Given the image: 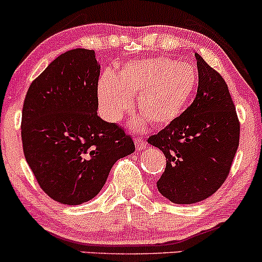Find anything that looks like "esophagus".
<instances>
[{"mask_svg": "<svg viewBox=\"0 0 262 262\" xmlns=\"http://www.w3.org/2000/svg\"><path fill=\"white\" fill-rule=\"evenodd\" d=\"M136 148L138 149V150H143V149L146 148V143L143 139H140V138H137V139H136Z\"/></svg>", "mask_w": 262, "mask_h": 262, "instance_id": "obj_1", "label": "esophagus"}]
</instances>
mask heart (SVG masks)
Masks as SVG:
<instances>
[{
	"mask_svg": "<svg viewBox=\"0 0 262 262\" xmlns=\"http://www.w3.org/2000/svg\"><path fill=\"white\" fill-rule=\"evenodd\" d=\"M198 73L190 63L166 57L145 58L123 66L118 74L104 72L98 80V100L104 116L118 122L133 105L138 111L133 125L150 122L155 126L173 123L184 113L196 88Z\"/></svg>",
	"mask_w": 262,
	"mask_h": 262,
	"instance_id": "heart-1",
	"label": "heart"
}]
</instances>
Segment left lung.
<instances>
[{
	"label": "left lung",
	"mask_w": 262,
	"mask_h": 262,
	"mask_svg": "<svg viewBox=\"0 0 262 262\" xmlns=\"http://www.w3.org/2000/svg\"><path fill=\"white\" fill-rule=\"evenodd\" d=\"M199 85L194 102L148 139L166 158L157 188L175 204L211 196L228 178L240 139L236 109L223 77L195 53Z\"/></svg>",
	"instance_id": "obj_1"
}]
</instances>
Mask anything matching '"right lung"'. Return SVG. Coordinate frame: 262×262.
Listing matches in <instances>:
<instances>
[{
	"label": "right lung",
	"mask_w": 262,
	"mask_h": 262,
	"mask_svg": "<svg viewBox=\"0 0 262 262\" xmlns=\"http://www.w3.org/2000/svg\"><path fill=\"white\" fill-rule=\"evenodd\" d=\"M99 73L94 51L76 48L51 62L26 94V162L42 190L66 205L93 199L114 163L136 150L122 126L97 114Z\"/></svg>",
	"instance_id": "1"
}]
</instances>
